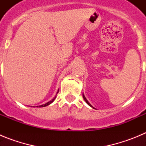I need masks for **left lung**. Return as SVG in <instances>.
I'll return each instance as SVG.
<instances>
[{
	"label": "left lung",
	"mask_w": 146,
	"mask_h": 146,
	"mask_svg": "<svg viewBox=\"0 0 146 146\" xmlns=\"http://www.w3.org/2000/svg\"><path fill=\"white\" fill-rule=\"evenodd\" d=\"M82 96H83V99H84V100H85V101H86V103H87V104H88L89 106H91V108H93V106H92V105H91V104H90V103H89V102H88V101L87 99H86V96H84V94H82Z\"/></svg>",
	"instance_id": "8db88e82"
}]
</instances>
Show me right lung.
<instances>
[{"label": "right lung", "instance_id": "add662e5", "mask_svg": "<svg viewBox=\"0 0 146 146\" xmlns=\"http://www.w3.org/2000/svg\"><path fill=\"white\" fill-rule=\"evenodd\" d=\"M58 91H59V90H58ZM58 92H57V94H58ZM55 98H56V96H55V97H54L53 99H52V100H51V101L48 102H47V103H46V104H42V105H40V106H38V107H39V108H43V107L47 106V105H49V104H50L52 102H53V101L55 99ZM37 107H38V106H37Z\"/></svg>", "mask_w": 146, "mask_h": 146}]
</instances>
